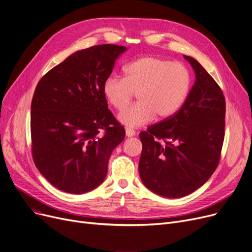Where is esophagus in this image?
I'll list each match as a JSON object with an SVG mask.
<instances>
[{
  "instance_id": "esophagus-1",
  "label": "esophagus",
  "mask_w": 252,
  "mask_h": 252,
  "mask_svg": "<svg viewBox=\"0 0 252 252\" xmlns=\"http://www.w3.org/2000/svg\"><path fill=\"white\" fill-rule=\"evenodd\" d=\"M126 137L130 138V137H133L136 135V131L131 128H126Z\"/></svg>"
}]
</instances>
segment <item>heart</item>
I'll return each instance as SVG.
<instances>
[{"mask_svg":"<svg viewBox=\"0 0 252 252\" xmlns=\"http://www.w3.org/2000/svg\"><path fill=\"white\" fill-rule=\"evenodd\" d=\"M190 89V75L180 63L158 57H143L125 68V78L108 77L103 94L108 103L122 110L137 93L139 102L123 110L117 119L127 127H139L157 115L172 116L181 107Z\"/></svg>","mask_w":252,"mask_h":252,"instance_id":"obj_1","label":"heart"}]
</instances>
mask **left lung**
I'll return each mask as SVG.
<instances>
[{"instance_id":"obj_1","label":"left lung","mask_w":252,"mask_h":252,"mask_svg":"<svg viewBox=\"0 0 252 252\" xmlns=\"http://www.w3.org/2000/svg\"><path fill=\"white\" fill-rule=\"evenodd\" d=\"M195 73L186 102L172 116L140 133L139 172L145 186L166 197L188 195L219 165L225 137L223 91L194 59L184 56Z\"/></svg>"}]
</instances>
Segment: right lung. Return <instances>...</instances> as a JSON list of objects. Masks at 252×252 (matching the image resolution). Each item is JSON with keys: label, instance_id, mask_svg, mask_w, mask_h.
<instances>
[{"label": "right lung", "instance_id": "right-lung-1", "mask_svg": "<svg viewBox=\"0 0 252 252\" xmlns=\"http://www.w3.org/2000/svg\"><path fill=\"white\" fill-rule=\"evenodd\" d=\"M126 46L94 45L48 71L31 102V152L40 173L69 193L102 183L126 131L108 109L103 83Z\"/></svg>", "mask_w": 252, "mask_h": 252}]
</instances>
